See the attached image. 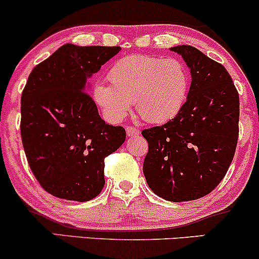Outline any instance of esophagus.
I'll use <instances>...</instances> for the list:
<instances>
[{"label":"esophagus","mask_w":259,"mask_h":259,"mask_svg":"<svg viewBox=\"0 0 259 259\" xmlns=\"http://www.w3.org/2000/svg\"><path fill=\"white\" fill-rule=\"evenodd\" d=\"M126 135L127 136H135V135H139L140 134V130L136 129V127L134 126H126Z\"/></svg>","instance_id":"esophagus-1"}]
</instances>
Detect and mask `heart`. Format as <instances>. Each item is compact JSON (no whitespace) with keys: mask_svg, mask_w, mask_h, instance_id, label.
<instances>
[{"mask_svg":"<svg viewBox=\"0 0 259 259\" xmlns=\"http://www.w3.org/2000/svg\"><path fill=\"white\" fill-rule=\"evenodd\" d=\"M108 79L111 84L94 86V97L114 120L125 117L135 102L147 123H168L181 112L190 89L189 70L183 62L148 55L118 59L109 68Z\"/></svg>","mask_w":259,"mask_h":259,"instance_id":"obj_1","label":"heart"}]
</instances>
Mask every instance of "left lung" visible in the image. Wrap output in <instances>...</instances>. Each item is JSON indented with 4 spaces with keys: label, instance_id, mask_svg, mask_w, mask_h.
Returning <instances> with one entry per match:
<instances>
[{
    "label": "left lung",
    "instance_id": "left-lung-1",
    "mask_svg": "<svg viewBox=\"0 0 259 259\" xmlns=\"http://www.w3.org/2000/svg\"><path fill=\"white\" fill-rule=\"evenodd\" d=\"M191 73L183 109L142 130L148 142L144 174L150 189L171 202L203 197L227 174L239 139V92L224 65L189 45L171 47Z\"/></svg>",
    "mask_w": 259,
    "mask_h": 259
}]
</instances>
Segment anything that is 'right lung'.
Segmentation results:
<instances>
[{
    "instance_id": "1",
    "label": "right lung",
    "mask_w": 259,
    "mask_h": 259,
    "mask_svg": "<svg viewBox=\"0 0 259 259\" xmlns=\"http://www.w3.org/2000/svg\"><path fill=\"white\" fill-rule=\"evenodd\" d=\"M119 46L65 44L31 70L22 92L23 147L32 174L58 198L90 201L105 186V158L125 141L106 124L86 82Z\"/></svg>"
}]
</instances>
